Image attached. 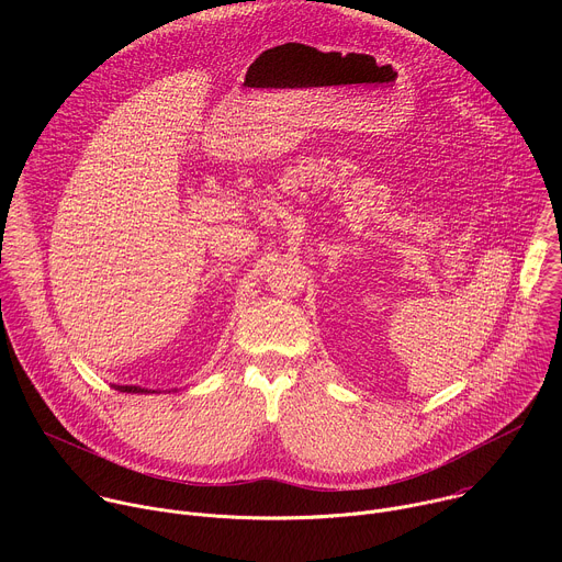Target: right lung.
Segmentation results:
<instances>
[{"label":"right lung","instance_id":"obj_1","mask_svg":"<svg viewBox=\"0 0 562 562\" xmlns=\"http://www.w3.org/2000/svg\"><path fill=\"white\" fill-rule=\"evenodd\" d=\"M113 386L124 393H159L155 389H144V386H135V384H113Z\"/></svg>","mask_w":562,"mask_h":562}]
</instances>
